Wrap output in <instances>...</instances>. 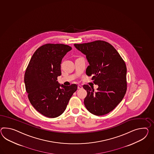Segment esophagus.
<instances>
[{"label":"esophagus","mask_w":154,"mask_h":154,"mask_svg":"<svg viewBox=\"0 0 154 154\" xmlns=\"http://www.w3.org/2000/svg\"><path fill=\"white\" fill-rule=\"evenodd\" d=\"M83 87L81 86V85H78V89L79 90H80V89H82V88Z\"/></svg>","instance_id":"esophagus-1"}]
</instances>
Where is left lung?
I'll return each instance as SVG.
<instances>
[{"instance_id": "8db88e82", "label": "left lung", "mask_w": 154, "mask_h": 154, "mask_svg": "<svg viewBox=\"0 0 154 154\" xmlns=\"http://www.w3.org/2000/svg\"><path fill=\"white\" fill-rule=\"evenodd\" d=\"M86 55L89 66L86 75L98 86L97 92L87 85L83 87L87 94L84 104L90 112L96 116L109 113L116 107L127 90V68L123 59L112 45L103 41L75 44Z\"/></svg>"}]
</instances>
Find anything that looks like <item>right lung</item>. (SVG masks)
I'll return each mask as SVG.
<instances>
[{
    "label": "right lung",
    "instance_id": "1",
    "mask_svg": "<svg viewBox=\"0 0 154 154\" xmlns=\"http://www.w3.org/2000/svg\"><path fill=\"white\" fill-rule=\"evenodd\" d=\"M71 47L63 44H45L34 53L26 68L24 83L30 103L45 116L54 118L62 115L77 86L60 85V64ZM61 86L60 88V87Z\"/></svg>",
    "mask_w": 154,
    "mask_h": 154
}]
</instances>
